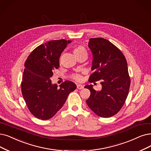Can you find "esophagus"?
Listing matches in <instances>:
<instances>
[{
  "mask_svg": "<svg viewBox=\"0 0 151 151\" xmlns=\"http://www.w3.org/2000/svg\"><path fill=\"white\" fill-rule=\"evenodd\" d=\"M77 88L78 89H83V86L82 85H81V84H78V85L77 86Z\"/></svg>",
  "mask_w": 151,
  "mask_h": 151,
  "instance_id": "esophagus-1",
  "label": "esophagus"
}]
</instances>
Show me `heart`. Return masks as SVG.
<instances>
[{
  "mask_svg": "<svg viewBox=\"0 0 151 151\" xmlns=\"http://www.w3.org/2000/svg\"><path fill=\"white\" fill-rule=\"evenodd\" d=\"M74 54L75 56L81 55V54H86L87 55V51L86 48L82 45H77L74 49ZM71 79L76 82H82L83 80V77L80 74H74L71 76Z\"/></svg>",
  "mask_w": 151,
  "mask_h": 151,
  "instance_id": "1",
  "label": "heart"
}]
</instances>
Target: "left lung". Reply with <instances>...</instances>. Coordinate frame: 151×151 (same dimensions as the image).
I'll use <instances>...</instances> for the list:
<instances>
[{
  "label": "left lung",
  "instance_id": "8db88e82",
  "mask_svg": "<svg viewBox=\"0 0 151 151\" xmlns=\"http://www.w3.org/2000/svg\"><path fill=\"white\" fill-rule=\"evenodd\" d=\"M88 47L93 58V72L88 81L95 84L100 81L101 90L86 86L90 91L87 104L98 116L109 118L119 112L127 99L131 83L127 61L120 50L106 39L90 38Z\"/></svg>",
  "mask_w": 151,
  "mask_h": 151
}]
</instances>
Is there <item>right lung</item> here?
Instances as JSON below:
<instances>
[{"label":"right lung","instance_id":"right-lung-1","mask_svg":"<svg viewBox=\"0 0 151 151\" xmlns=\"http://www.w3.org/2000/svg\"><path fill=\"white\" fill-rule=\"evenodd\" d=\"M70 40H58L42 44L30 53L25 63L21 89L33 115L41 120L51 118L64 105L69 94L77 88L66 81L58 87L51 77L59 67V58Z\"/></svg>","mask_w":151,"mask_h":151}]
</instances>
